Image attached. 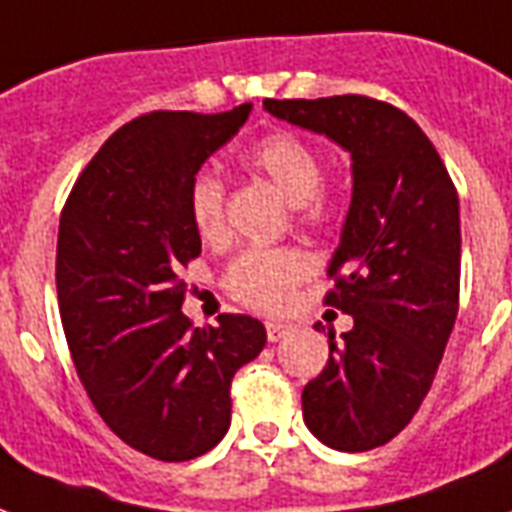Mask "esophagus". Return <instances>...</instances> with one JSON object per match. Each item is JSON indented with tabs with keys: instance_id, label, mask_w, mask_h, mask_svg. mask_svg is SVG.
Returning a JSON list of instances; mask_svg holds the SVG:
<instances>
[{
	"instance_id": "obj_1",
	"label": "esophagus",
	"mask_w": 512,
	"mask_h": 512,
	"mask_svg": "<svg viewBox=\"0 0 512 512\" xmlns=\"http://www.w3.org/2000/svg\"><path fill=\"white\" fill-rule=\"evenodd\" d=\"M266 333H268V342H282L285 336L293 333V325L287 323H268L266 325Z\"/></svg>"
}]
</instances>
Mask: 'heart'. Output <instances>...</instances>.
Masks as SVG:
<instances>
[{
    "instance_id": "heart-1",
    "label": "heart",
    "mask_w": 512,
    "mask_h": 512,
    "mask_svg": "<svg viewBox=\"0 0 512 512\" xmlns=\"http://www.w3.org/2000/svg\"><path fill=\"white\" fill-rule=\"evenodd\" d=\"M244 165L274 181L301 225H323L331 217L333 195L323 181V157L304 135L290 130L263 135L244 151ZM187 211L203 238L225 233V181L214 170L189 179ZM309 274L312 260L304 249H246L227 266L225 290L257 312H279Z\"/></svg>"
}]
</instances>
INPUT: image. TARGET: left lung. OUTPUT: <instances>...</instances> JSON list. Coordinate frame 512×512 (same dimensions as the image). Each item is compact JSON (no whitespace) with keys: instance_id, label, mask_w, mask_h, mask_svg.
<instances>
[{"instance_id":"1","label":"left lung","mask_w":512,"mask_h":512,"mask_svg":"<svg viewBox=\"0 0 512 512\" xmlns=\"http://www.w3.org/2000/svg\"><path fill=\"white\" fill-rule=\"evenodd\" d=\"M263 108L350 151L352 203L325 304L352 314V328L342 339L328 333V363L306 382L301 404L328 448H380L426 399L456 323V184L426 132L391 102L342 94L263 100Z\"/></svg>"}]
</instances>
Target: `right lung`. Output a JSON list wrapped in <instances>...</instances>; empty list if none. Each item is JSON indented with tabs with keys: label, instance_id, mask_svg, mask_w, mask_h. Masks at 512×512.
Returning a JSON list of instances; mask_svg holds the SVG:
<instances>
[{
	"label": "right lung",
	"instance_id": "1",
	"mask_svg": "<svg viewBox=\"0 0 512 512\" xmlns=\"http://www.w3.org/2000/svg\"><path fill=\"white\" fill-rule=\"evenodd\" d=\"M252 113L151 111L124 124L75 179L59 219L56 295L83 388L108 429L160 461H189L230 426V382L266 347V328L181 314V268L200 255L189 179Z\"/></svg>",
	"mask_w": 512,
	"mask_h": 512
}]
</instances>
